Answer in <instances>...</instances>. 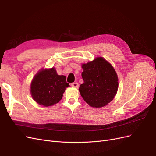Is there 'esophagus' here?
Instances as JSON below:
<instances>
[{
    "label": "esophagus",
    "instance_id": "esophagus-1",
    "mask_svg": "<svg viewBox=\"0 0 156 156\" xmlns=\"http://www.w3.org/2000/svg\"><path fill=\"white\" fill-rule=\"evenodd\" d=\"M73 87H75V88H78L79 87V84L77 83H72V84H71Z\"/></svg>",
    "mask_w": 156,
    "mask_h": 156
}]
</instances>
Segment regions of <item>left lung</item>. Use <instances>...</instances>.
<instances>
[{
    "label": "left lung",
    "mask_w": 156,
    "mask_h": 156,
    "mask_svg": "<svg viewBox=\"0 0 156 156\" xmlns=\"http://www.w3.org/2000/svg\"><path fill=\"white\" fill-rule=\"evenodd\" d=\"M82 68L84 83L79 90L83 100L92 107L107 105L114 99L119 88L115 69L103 57L83 64Z\"/></svg>",
    "instance_id": "8db88e82"
}]
</instances>
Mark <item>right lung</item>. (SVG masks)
I'll return each mask as SVG.
<instances>
[{
    "label": "right lung",
    "mask_w": 156,
    "mask_h": 156,
    "mask_svg": "<svg viewBox=\"0 0 156 156\" xmlns=\"http://www.w3.org/2000/svg\"><path fill=\"white\" fill-rule=\"evenodd\" d=\"M69 83L64 75H59L55 68L41 69L33 77L30 94L33 100L44 107L52 106L62 100Z\"/></svg>",
    "instance_id": "obj_1"
}]
</instances>
